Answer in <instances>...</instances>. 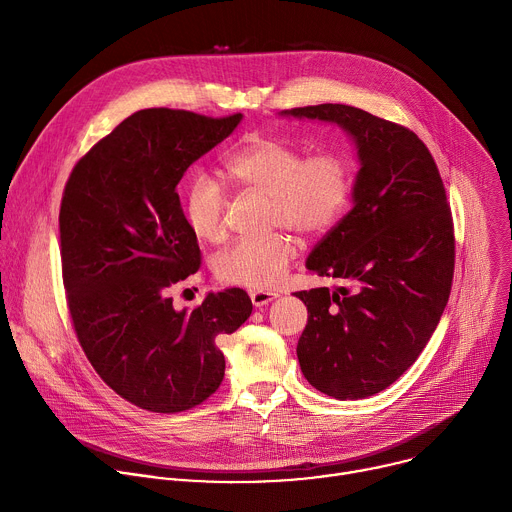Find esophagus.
<instances>
[{"mask_svg": "<svg viewBox=\"0 0 512 512\" xmlns=\"http://www.w3.org/2000/svg\"><path fill=\"white\" fill-rule=\"evenodd\" d=\"M249 296H251V302H253V306H255V308H263V306H267L269 302H273V300L277 298L275 291H265V289L251 291Z\"/></svg>", "mask_w": 512, "mask_h": 512, "instance_id": "34e87169", "label": "esophagus"}]
</instances>
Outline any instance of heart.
Here are the masks:
<instances>
[{
	"instance_id": "heart-1",
	"label": "heart",
	"mask_w": 512,
	"mask_h": 512,
	"mask_svg": "<svg viewBox=\"0 0 512 512\" xmlns=\"http://www.w3.org/2000/svg\"><path fill=\"white\" fill-rule=\"evenodd\" d=\"M227 176L245 190L267 196L269 225L302 237L328 233L348 208L352 178L346 160L322 152L306 156L296 145L273 137H251L225 160ZM227 190L210 174H194L184 190V216L192 235L204 243L225 237ZM298 249L291 237L275 233L241 239L214 257L216 277L249 289H267L281 279Z\"/></svg>"
}]
</instances>
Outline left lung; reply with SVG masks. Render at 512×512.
<instances>
[{"label":"left lung","mask_w":512,"mask_h":512,"mask_svg":"<svg viewBox=\"0 0 512 512\" xmlns=\"http://www.w3.org/2000/svg\"><path fill=\"white\" fill-rule=\"evenodd\" d=\"M281 115L336 123L356 145L352 208L306 261L352 285L296 291L308 308L298 360L324 395L371 397L417 360L448 304L456 241L446 188L425 143L403 125L340 103Z\"/></svg>","instance_id":"obj_1"}]
</instances>
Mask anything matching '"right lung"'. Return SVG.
Returning a JSON list of instances; mask_svg holds the SVG:
<instances>
[{"label":"right lung","mask_w":512,"mask_h":512,"mask_svg":"<svg viewBox=\"0 0 512 512\" xmlns=\"http://www.w3.org/2000/svg\"><path fill=\"white\" fill-rule=\"evenodd\" d=\"M241 119L137 111L93 145L64 186L58 225L72 326L99 377L141 409L178 413L206 401L225 377L216 338L251 316L239 287L208 294L192 312L168 298L200 267L176 186Z\"/></svg>","instance_id":"add662e5"}]
</instances>
